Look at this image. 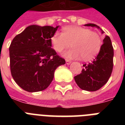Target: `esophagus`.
<instances>
[{
	"instance_id": "1",
	"label": "esophagus",
	"mask_w": 125,
	"mask_h": 125,
	"mask_svg": "<svg viewBox=\"0 0 125 125\" xmlns=\"http://www.w3.org/2000/svg\"><path fill=\"white\" fill-rule=\"evenodd\" d=\"M66 63L67 65H69L71 63V62L70 60H67V59H66Z\"/></svg>"
}]
</instances>
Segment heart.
Here are the masks:
<instances>
[{"label": "heart", "instance_id": "b5f03b06", "mask_svg": "<svg viewBox=\"0 0 125 125\" xmlns=\"http://www.w3.org/2000/svg\"><path fill=\"white\" fill-rule=\"evenodd\" d=\"M53 49L61 52L71 45L73 49L63 54L66 58L87 61L93 59L101 51L103 41L98 33L78 26H66L63 32H56L51 38Z\"/></svg>", "mask_w": 125, "mask_h": 125}]
</instances>
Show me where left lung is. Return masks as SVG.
Masks as SVG:
<instances>
[{"label": "left lung", "instance_id": "left-lung-1", "mask_svg": "<svg viewBox=\"0 0 125 125\" xmlns=\"http://www.w3.org/2000/svg\"><path fill=\"white\" fill-rule=\"evenodd\" d=\"M85 26L96 27L104 33L99 26L87 24ZM99 54L91 62L83 65L82 73L74 77L78 87L83 90L95 91L106 83L112 73L114 48L110 37L106 36Z\"/></svg>", "mask_w": 125, "mask_h": 125}]
</instances>
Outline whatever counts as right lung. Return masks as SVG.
Returning <instances> with one entry per match:
<instances>
[{"label":"right lung","instance_id":"add662e5","mask_svg":"<svg viewBox=\"0 0 125 125\" xmlns=\"http://www.w3.org/2000/svg\"><path fill=\"white\" fill-rule=\"evenodd\" d=\"M58 26L31 25L17 35L9 48L11 74L22 89L43 91L54 78V71L65 60L51 48V38Z\"/></svg>","mask_w":125,"mask_h":125}]
</instances>
